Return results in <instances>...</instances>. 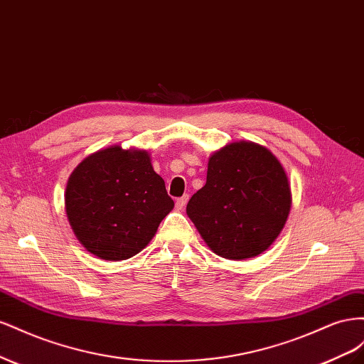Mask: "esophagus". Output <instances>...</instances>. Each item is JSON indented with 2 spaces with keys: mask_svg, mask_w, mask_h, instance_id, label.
Masks as SVG:
<instances>
[{
  "mask_svg": "<svg viewBox=\"0 0 364 364\" xmlns=\"http://www.w3.org/2000/svg\"><path fill=\"white\" fill-rule=\"evenodd\" d=\"M188 199H190L188 194H183L182 197H179V199H176V208L182 209L186 205V202H188Z\"/></svg>",
  "mask_w": 364,
  "mask_h": 364,
  "instance_id": "esophagus-1",
  "label": "esophagus"
}]
</instances>
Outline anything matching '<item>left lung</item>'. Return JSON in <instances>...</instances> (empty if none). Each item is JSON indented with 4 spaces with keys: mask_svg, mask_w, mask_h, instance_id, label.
Returning <instances> with one entry per match:
<instances>
[{
    "mask_svg": "<svg viewBox=\"0 0 364 364\" xmlns=\"http://www.w3.org/2000/svg\"><path fill=\"white\" fill-rule=\"evenodd\" d=\"M291 206L281 162L255 142H232L209 158L205 186L186 214L205 243L228 259L257 257L279 235Z\"/></svg>",
    "mask_w": 364,
    "mask_h": 364,
    "instance_id": "obj_1",
    "label": "left lung"
}]
</instances>
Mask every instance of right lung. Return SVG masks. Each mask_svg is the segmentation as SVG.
Returning <instances> with one entry per match:
<instances>
[{
    "mask_svg": "<svg viewBox=\"0 0 364 364\" xmlns=\"http://www.w3.org/2000/svg\"><path fill=\"white\" fill-rule=\"evenodd\" d=\"M174 206L144 150L94 153L70 176L65 208L75 237L92 255L127 259L144 249Z\"/></svg>",
    "mask_w": 364,
    "mask_h": 364,
    "instance_id": "add662e5",
    "label": "right lung"
}]
</instances>
